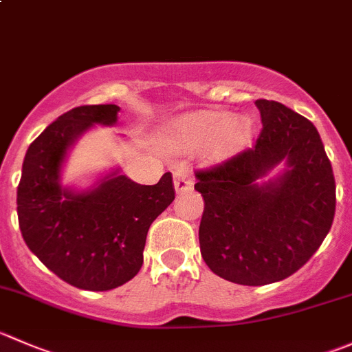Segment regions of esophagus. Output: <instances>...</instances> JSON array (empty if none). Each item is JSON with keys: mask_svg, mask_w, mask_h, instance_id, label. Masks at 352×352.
I'll list each match as a JSON object with an SVG mask.
<instances>
[{"mask_svg": "<svg viewBox=\"0 0 352 352\" xmlns=\"http://www.w3.org/2000/svg\"><path fill=\"white\" fill-rule=\"evenodd\" d=\"M173 186H175V190L179 194L189 192V190L194 187V180H192V177L189 175V173L184 172V170H179V172H175Z\"/></svg>", "mask_w": 352, "mask_h": 352, "instance_id": "1", "label": "esophagus"}]
</instances>
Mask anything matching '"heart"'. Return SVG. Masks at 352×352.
Listing matches in <instances>:
<instances>
[{"label": "heart", "instance_id": "1", "mask_svg": "<svg viewBox=\"0 0 352 352\" xmlns=\"http://www.w3.org/2000/svg\"><path fill=\"white\" fill-rule=\"evenodd\" d=\"M252 134L248 117H232L225 111L199 110L173 118L163 132L166 148L190 153L204 148L206 158L221 162L241 151Z\"/></svg>", "mask_w": 352, "mask_h": 352}]
</instances>
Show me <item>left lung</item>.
<instances>
[{"label":"left lung","instance_id":"left-lung-1","mask_svg":"<svg viewBox=\"0 0 352 352\" xmlns=\"http://www.w3.org/2000/svg\"><path fill=\"white\" fill-rule=\"evenodd\" d=\"M261 132L251 149L197 170L201 256L241 285L284 280L318 251L336 214V179L315 125L277 101L256 100ZM285 161L280 177L255 180Z\"/></svg>","mask_w":352,"mask_h":352}]
</instances>
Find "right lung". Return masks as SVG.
Returning a JSON list of instances; mask_svg holds the SVG:
<instances>
[{
    "label": "right lung",
    "mask_w": 352,
    "mask_h": 352,
    "mask_svg": "<svg viewBox=\"0 0 352 352\" xmlns=\"http://www.w3.org/2000/svg\"><path fill=\"white\" fill-rule=\"evenodd\" d=\"M118 111L85 104L58 117L27 149L16 189L25 244L61 280L85 291H110L138 275L149 227L175 199L170 172L155 186L113 172L85 192L61 187L70 146L94 124H117Z\"/></svg>",
    "instance_id": "obj_1"
}]
</instances>
